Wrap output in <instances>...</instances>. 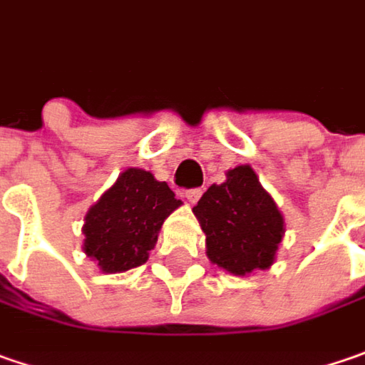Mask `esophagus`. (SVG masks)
<instances>
[{"label": "esophagus", "instance_id": "esophagus-1", "mask_svg": "<svg viewBox=\"0 0 365 365\" xmlns=\"http://www.w3.org/2000/svg\"><path fill=\"white\" fill-rule=\"evenodd\" d=\"M185 198H187V202L196 204V202L202 198V190H200V187H192V190H187V192H185Z\"/></svg>", "mask_w": 365, "mask_h": 365}]
</instances>
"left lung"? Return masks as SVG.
Masks as SVG:
<instances>
[{"label":"left lung","instance_id":"left-lung-1","mask_svg":"<svg viewBox=\"0 0 365 365\" xmlns=\"http://www.w3.org/2000/svg\"><path fill=\"white\" fill-rule=\"evenodd\" d=\"M194 214L206 232V253L218 267L245 276L274 263L284 218L249 165L230 169L227 182L210 185Z\"/></svg>","mask_w":365,"mask_h":365}]
</instances>
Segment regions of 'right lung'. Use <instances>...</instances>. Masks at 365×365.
<instances>
[{
    "label": "right lung",
    "instance_id": "add662e5",
    "mask_svg": "<svg viewBox=\"0 0 365 365\" xmlns=\"http://www.w3.org/2000/svg\"><path fill=\"white\" fill-rule=\"evenodd\" d=\"M182 200L145 169H126L86 216L83 251L102 272L116 274L143 265L163 220Z\"/></svg>",
    "mask_w": 365,
    "mask_h": 365
}]
</instances>
